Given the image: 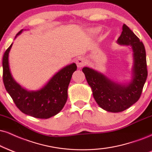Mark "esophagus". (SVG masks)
Masks as SVG:
<instances>
[{"label":"esophagus","mask_w":152,"mask_h":152,"mask_svg":"<svg viewBox=\"0 0 152 152\" xmlns=\"http://www.w3.org/2000/svg\"><path fill=\"white\" fill-rule=\"evenodd\" d=\"M76 64L78 68H81V67L85 66L86 65L85 59L82 57H79L76 60Z\"/></svg>","instance_id":"1"}]
</instances>
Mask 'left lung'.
<instances>
[{
    "label": "left lung",
    "instance_id": "1",
    "mask_svg": "<svg viewBox=\"0 0 152 152\" xmlns=\"http://www.w3.org/2000/svg\"><path fill=\"white\" fill-rule=\"evenodd\" d=\"M117 43L121 46H130L132 51L133 63L129 81L115 82L90 67L82 68L97 104L112 113L123 111L137 102L147 77L145 46L126 24L123 25Z\"/></svg>",
    "mask_w": 152,
    "mask_h": 152
}]
</instances>
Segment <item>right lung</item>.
<instances>
[{
	"instance_id": "add662e5",
	"label": "right lung",
	"mask_w": 152,
	"mask_h": 152,
	"mask_svg": "<svg viewBox=\"0 0 152 152\" xmlns=\"http://www.w3.org/2000/svg\"><path fill=\"white\" fill-rule=\"evenodd\" d=\"M23 30L19 31L15 38ZM12 46V44L5 50L3 57V83L7 93L17 107L24 114L42 119L56 115L67 102V89L73 72L77 70L76 64L72 63L63 67L40 89L27 90L15 81L11 73L9 53Z\"/></svg>"
}]
</instances>
